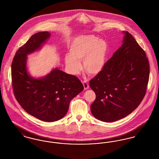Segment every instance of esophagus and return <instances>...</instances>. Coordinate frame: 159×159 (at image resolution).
I'll return each instance as SVG.
<instances>
[{
	"label": "esophagus",
	"mask_w": 159,
	"mask_h": 159,
	"mask_svg": "<svg viewBox=\"0 0 159 159\" xmlns=\"http://www.w3.org/2000/svg\"><path fill=\"white\" fill-rule=\"evenodd\" d=\"M82 83H83V86H84V90L88 89L89 88V84H88V83H87L86 82H83Z\"/></svg>",
	"instance_id": "1"
}]
</instances>
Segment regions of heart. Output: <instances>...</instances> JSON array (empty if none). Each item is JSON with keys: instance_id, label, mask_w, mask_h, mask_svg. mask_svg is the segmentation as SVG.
Instances as JSON below:
<instances>
[{"instance_id": "b5f03b06", "label": "heart", "mask_w": 159, "mask_h": 159, "mask_svg": "<svg viewBox=\"0 0 159 159\" xmlns=\"http://www.w3.org/2000/svg\"><path fill=\"white\" fill-rule=\"evenodd\" d=\"M108 45L104 39H98L93 35H82L75 38L66 55L65 64L70 73L78 75L82 67L80 61L83 60L84 71L91 76L100 73L106 64Z\"/></svg>"}]
</instances>
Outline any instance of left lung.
<instances>
[{
    "label": "left lung",
    "mask_w": 159,
    "mask_h": 159,
    "mask_svg": "<svg viewBox=\"0 0 159 159\" xmlns=\"http://www.w3.org/2000/svg\"><path fill=\"white\" fill-rule=\"evenodd\" d=\"M123 33V44L89 82L96 94L91 113L101 121L113 122L128 116L147 90L150 66L145 52L131 34Z\"/></svg>",
    "instance_id": "left-lung-1"
}]
</instances>
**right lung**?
<instances>
[{
    "label": "right lung",
    "mask_w": 159,
    "mask_h": 159,
    "mask_svg": "<svg viewBox=\"0 0 159 159\" xmlns=\"http://www.w3.org/2000/svg\"><path fill=\"white\" fill-rule=\"evenodd\" d=\"M50 36L48 31L31 36L15 53L11 67L12 88L18 102L27 113L48 122L64 117L70 101L84 89L76 76L58 68L40 78L29 73L27 55L40 50Z\"/></svg>",
    "instance_id": "right-lung-1"
}]
</instances>
